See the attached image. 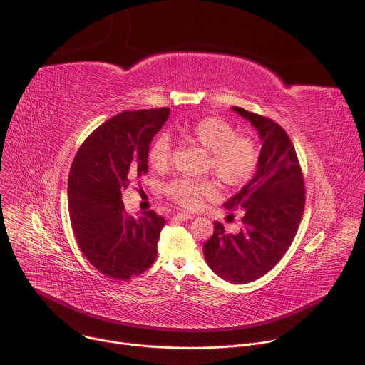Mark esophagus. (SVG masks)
Listing matches in <instances>:
<instances>
[{
    "label": "esophagus",
    "instance_id": "obj_1",
    "mask_svg": "<svg viewBox=\"0 0 365 365\" xmlns=\"http://www.w3.org/2000/svg\"><path fill=\"white\" fill-rule=\"evenodd\" d=\"M173 220H176V221H189V220H192V215L185 214V212H179V214L173 215Z\"/></svg>",
    "mask_w": 365,
    "mask_h": 365
}]
</instances>
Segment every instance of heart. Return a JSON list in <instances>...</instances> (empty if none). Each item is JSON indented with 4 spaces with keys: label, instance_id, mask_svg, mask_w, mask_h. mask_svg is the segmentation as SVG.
<instances>
[{
    "label": "heart",
    "instance_id": "1",
    "mask_svg": "<svg viewBox=\"0 0 365 365\" xmlns=\"http://www.w3.org/2000/svg\"><path fill=\"white\" fill-rule=\"evenodd\" d=\"M189 137L210 153L207 168L222 183L241 186L252 178L259 159L258 145L250 137L237 135L235 128L227 121L215 117L203 118L192 127ZM170 155V138L162 134L150 147L148 163L155 170H163L169 166ZM168 193L187 210H195L203 197L215 193V186L211 180L182 178L169 185Z\"/></svg>",
    "mask_w": 365,
    "mask_h": 365
}]
</instances>
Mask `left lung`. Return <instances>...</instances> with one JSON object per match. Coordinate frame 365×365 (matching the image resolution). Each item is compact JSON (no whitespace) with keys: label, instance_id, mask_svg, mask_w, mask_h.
<instances>
[{"label":"left lung","instance_id":"1","mask_svg":"<svg viewBox=\"0 0 365 365\" xmlns=\"http://www.w3.org/2000/svg\"><path fill=\"white\" fill-rule=\"evenodd\" d=\"M231 110L254 127L262 150L254 176L222 205L228 211H242V228L225 234L224 225L214 222L203 255L218 277L244 284L269 273L290 247L303 215L304 186L286 131L270 118L240 107Z\"/></svg>","mask_w":365,"mask_h":365}]
</instances>
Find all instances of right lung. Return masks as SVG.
Segmentation results:
<instances>
[{"mask_svg": "<svg viewBox=\"0 0 365 365\" xmlns=\"http://www.w3.org/2000/svg\"><path fill=\"white\" fill-rule=\"evenodd\" d=\"M169 108L125 111L101 124L78 150L68 182L69 215L88 262L106 274L128 280L158 255L166 221L154 211L127 215L121 192L148 170V150Z\"/></svg>", "mask_w": 365, "mask_h": 365, "instance_id": "obj_1", "label": "right lung"}]
</instances>
